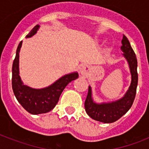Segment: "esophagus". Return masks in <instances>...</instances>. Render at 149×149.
<instances>
[{
	"mask_svg": "<svg viewBox=\"0 0 149 149\" xmlns=\"http://www.w3.org/2000/svg\"><path fill=\"white\" fill-rule=\"evenodd\" d=\"M80 71H81V74H86L88 71V68L86 65H82L80 68Z\"/></svg>",
	"mask_w": 149,
	"mask_h": 149,
	"instance_id": "34e87169",
	"label": "esophagus"
}]
</instances>
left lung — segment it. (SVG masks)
Returning a JSON list of instances; mask_svg holds the SVG:
<instances>
[{
    "label": "left lung",
    "mask_w": 149,
    "mask_h": 149,
    "mask_svg": "<svg viewBox=\"0 0 149 149\" xmlns=\"http://www.w3.org/2000/svg\"><path fill=\"white\" fill-rule=\"evenodd\" d=\"M121 49L124 52V56L128 62L131 73V84L129 89L122 99L109 104H98L93 102L92 98L91 87L85 101V110L86 113L96 121L104 123H112L116 122L128 111L131 107L136 93V86L138 84L137 60L134 50L131 48L129 40L123 35L122 39Z\"/></svg>",
    "instance_id": "obj_1"
}]
</instances>
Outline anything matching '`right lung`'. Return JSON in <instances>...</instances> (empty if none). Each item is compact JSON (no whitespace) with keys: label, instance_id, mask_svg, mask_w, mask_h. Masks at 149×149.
<instances>
[{"label":"right lung","instance_id":"right-lung-1","mask_svg":"<svg viewBox=\"0 0 149 149\" xmlns=\"http://www.w3.org/2000/svg\"><path fill=\"white\" fill-rule=\"evenodd\" d=\"M39 27V25L35 26L27 34V38L33 36ZM22 45V41H21L17 48L16 55L13 64L12 87L13 93L18 102L28 113L35 115L45 113L51 111L56 106L63 89L68 83L78 77V74L75 72L63 76L54 84L44 89H36L24 86L18 74V58Z\"/></svg>","mask_w":149,"mask_h":149}]
</instances>
